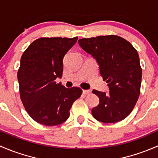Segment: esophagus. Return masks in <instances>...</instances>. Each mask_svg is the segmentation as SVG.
I'll list each match as a JSON object with an SVG mask.
<instances>
[{
    "mask_svg": "<svg viewBox=\"0 0 158 158\" xmlns=\"http://www.w3.org/2000/svg\"><path fill=\"white\" fill-rule=\"evenodd\" d=\"M91 93L90 90H83V94H84V95H87V94H90Z\"/></svg>",
    "mask_w": 158,
    "mask_h": 158,
    "instance_id": "34e87169",
    "label": "esophagus"
}]
</instances>
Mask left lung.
I'll return each mask as SVG.
<instances>
[{
  "label": "left lung",
  "mask_w": 158,
  "mask_h": 158,
  "mask_svg": "<svg viewBox=\"0 0 158 158\" xmlns=\"http://www.w3.org/2000/svg\"><path fill=\"white\" fill-rule=\"evenodd\" d=\"M78 44L97 60L110 89L109 94L93 90L100 99L98 106L92 109L93 116L105 123L126 118L134 109L141 90L142 71L136 49L115 35L81 39Z\"/></svg>",
  "instance_id": "8db88e82"
}]
</instances>
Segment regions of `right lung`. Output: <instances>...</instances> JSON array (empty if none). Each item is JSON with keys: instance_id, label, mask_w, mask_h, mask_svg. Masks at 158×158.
Returning a JSON list of instances; mask_svg holds the SVG:
<instances>
[{"instance_id": "obj_1", "label": "right lung", "mask_w": 158, "mask_h": 158, "mask_svg": "<svg viewBox=\"0 0 158 158\" xmlns=\"http://www.w3.org/2000/svg\"><path fill=\"white\" fill-rule=\"evenodd\" d=\"M77 39L43 37L22 55L17 72L19 95L27 113L38 123L53 126L65 122L82 94L79 87L68 89L55 82L62 76L64 56Z\"/></svg>"}]
</instances>
